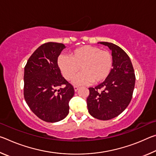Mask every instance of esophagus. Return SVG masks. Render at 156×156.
Wrapping results in <instances>:
<instances>
[{
    "label": "esophagus",
    "instance_id": "esophagus-1",
    "mask_svg": "<svg viewBox=\"0 0 156 156\" xmlns=\"http://www.w3.org/2000/svg\"><path fill=\"white\" fill-rule=\"evenodd\" d=\"M73 88H74V91H77L78 89H79V87H77V86H74V87H73Z\"/></svg>",
    "mask_w": 156,
    "mask_h": 156
}]
</instances>
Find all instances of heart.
Listing matches in <instances>:
<instances>
[{"label":"heart","mask_w":156,"mask_h":156,"mask_svg":"<svg viewBox=\"0 0 156 156\" xmlns=\"http://www.w3.org/2000/svg\"><path fill=\"white\" fill-rule=\"evenodd\" d=\"M57 64L67 80L74 77L80 67L81 72L73 79L72 83L76 85H84L105 80L112 71L113 58L106 50H100L96 46L83 45L73 50L69 56L60 55Z\"/></svg>","instance_id":"1"}]
</instances>
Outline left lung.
Returning <instances> with one entry per match:
<instances>
[{
    "label": "left lung",
    "mask_w": 156,
    "mask_h": 156,
    "mask_svg": "<svg viewBox=\"0 0 156 156\" xmlns=\"http://www.w3.org/2000/svg\"><path fill=\"white\" fill-rule=\"evenodd\" d=\"M98 43L107 46L112 51L113 69L103 83L89 88L87 104L91 115L108 120L120 115L130 103L136 76L131 60L122 49L108 42Z\"/></svg>",
    "instance_id": "obj_1"
}]
</instances>
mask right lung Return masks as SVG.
<instances>
[{"instance_id":"add662e5","label":"right lung","mask_w":156,"mask_h":156,"mask_svg":"<svg viewBox=\"0 0 156 156\" xmlns=\"http://www.w3.org/2000/svg\"><path fill=\"white\" fill-rule=\"evenodd\" d=\"M62 43L42 44L28 59L24 72V97L30 109L47 122H56L69 113L74 89L62 77L57 60ZM59 88L58 90H57Z\"/></svg>"}]
</instances>
